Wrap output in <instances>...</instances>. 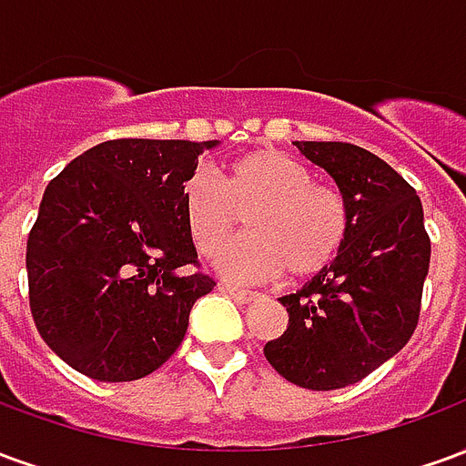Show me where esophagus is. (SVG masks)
I'll return each mask as SVG.
<instances>
[{
  "mask_svg": "<svg viewBox=\"0 0 466 466\" xmlns=\"http://www.w3.org/2000/svg\"><path fill=\"white\" fill-rule=\"evenodd\" d=\"M222 289L229 294V297H234L237 302H242V304L252 302L254 297H257V292H252V289H244V287H237V284H222Z\"/></svg>",
  "mask_w": 466,
  "mask_h": 466,
  "instance_id": "1",
  "label": "esophagus"
}]
</instances>
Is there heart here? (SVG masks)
Returning <instances> with one entry per match:
<instances>
[{"mask_svg":"<svg viewBox=\"0 0 466 466\" xmlns=\"http://www.w3.org/2000/svg\"><path fill=\"white\" fill-rule=\"evenodd\" d=\"M182 214L189 237L204 257L222 252L250 219L252 235L219 257V269L234 279H267L287 269L292 279H309L339 257L350 237L344 197L279 149H252L224 167L222 182L192 174L182 189Z\"/></svg>","mask_w":466,"mask_h":466,"instance_id":"1","label":"heart"}]
</instances>
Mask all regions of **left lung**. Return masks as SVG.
I'll return each mask as SVG.
<instances>
[{
	"label": "left lung",
	"mask_w": 466,
	"mask_h": 466,
	"mask_svg": "<svg viewBox=\"0 0 466 466\" xmlns=\"http://www.w3.org/2000/svg\"><path fill=\"white\" fill-rule=\"evenodd\" d=\"M294 144L334 177L350 237L324 272L279 299L289 322L264 357L297 387L342 390L411 339L431 242L414 187L377 154L347 142Z\"/></svg>",
	"instance_id": "obj_1"
}]
</instances>
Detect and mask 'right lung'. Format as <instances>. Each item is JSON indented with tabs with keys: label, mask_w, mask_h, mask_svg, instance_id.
<instances>
[{
	"label": "right lung",
	"mask_w": 466,
	"mask_h": 466,
	"mask_svg": "<svg viewBox=\"0 0 466 466\" xmlns=\"http://www.w3.org/2000/svg\"><path fill=\"white\" fill-rule=\"evenodd\" d=\"M217 142L109 139L46 184L26 239L29 309L59 360L89 380H142L182 344L214 289L182 214L184 182Z\"/></svg>",
	"instance_id": "right-lung-1"
}]
</instances>
